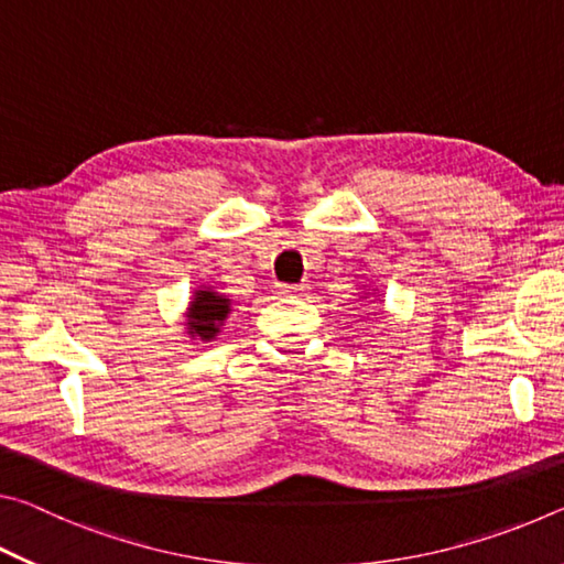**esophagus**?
I'll list each match as a JSON object with an SVG mask.
<instances>
[{
	"mask_svg": "<svg viewBox=\"0 0 564 564\" xmlns=\"http://www.w3.org/2000/svg\"><path fill=\"white\" fill-rule=\"evenodd\" d=\"M308 291V285H291V283H281L275 285V295H281V299H291V295H303Z\"/></svg>",
	"mask_w": 564,
	"mask_h": 564,
	"instance_id": "34e87169",
	"label": "esophagus"
}]
</instances>
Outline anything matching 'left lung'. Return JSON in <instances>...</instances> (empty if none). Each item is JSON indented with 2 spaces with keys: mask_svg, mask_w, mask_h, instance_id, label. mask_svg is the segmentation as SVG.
<instances>
[{
  "mask_svg": "<svg viewBox=\"0 0 564 564\" xmlns=\"http://www.w3.org/2000/svg\"><path fill=\"white\" fill-rule=\"evenodd\" d=\"M370 293H378V289H368V291H362V295H360V299H370Z\"/></svg>",
  "mask_w": 564,
  "mask_h": 564,
  "instance_id": "obj_1",
  "label": "left lung"
}]
</instances>
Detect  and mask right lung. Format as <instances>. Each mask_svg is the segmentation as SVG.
Returning <instances> with one entry per match:
<instances>
[{
    "mask_svg": "<svg viewBox=\"0 0 564 564\" xmlns=\"http://www.w3.org/2000/svg\"><path fill=\"white\" fill-rule=\"evenodd\" d=\"M231 311L234 301L228 295L218 293L214 285H198L184 313V333L191 340L212 343L216 336H221Z\"/></svg>",
    "mask_w": 564,
    "mask_h": 564,
    "instance_id": "add662e5",
    "label": "right lung"
}]
</instances>
